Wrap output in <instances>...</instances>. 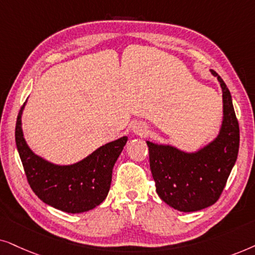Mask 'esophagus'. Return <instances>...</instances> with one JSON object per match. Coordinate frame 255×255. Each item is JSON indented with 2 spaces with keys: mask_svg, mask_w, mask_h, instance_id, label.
<instances>
[{
  "mask_svg": "<svg viewBox=\"0 0 255 255\" xmlns=\"http://www.w3.org/2000/svg\"><path fill=\"white\" fill-rule=\"evenodd\" d=\"M133 131H134L135 134H137V135L144 134V131H145L144 125H142V124H135V125L133 126Z\"/></svg>",
  "mask_w": 255,
  "mask_h": 255,
  "instance_id": "34e87169",
  "label": "esophagus"
}]
</instances>
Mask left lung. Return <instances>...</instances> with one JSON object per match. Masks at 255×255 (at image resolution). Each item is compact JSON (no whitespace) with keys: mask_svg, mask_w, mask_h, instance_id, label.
Returning <instances> with one entry per match:
<instances>
[{"mask_svg":"<svg viewBox=\"0 0 255 255\" xmlns=\"http://www.w3.org/2000/svg\"><path fill=\"white\" fill-rule=\"evenodd\" d=\"M223 93V120L217 136L193 151L172 144L145 141L156 192L165 204L181 212H195L218 201L236 164L239 151V125L232 97L216 71Z\"/></svg>","mask_w":255,"mask_h":255,"instance_id":"obj_1","label":"left lung"}]
</instances>
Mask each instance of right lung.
Masks as SVG:
<instances>
[{
    "label": "right lung",
    "mask_w": 255,
    "mask_h": 255,
    "mask_svg": "<svg viewBox=\"0 0 255 255\" xmlns=\"http://www.w3.org/2000/svg\"><path fill=\"white\" fill-rule=\"evenodd\" d=\"M16 121L15 140L22 164L32 191L45 204L67 213H83L100 205L110 191L115 162L128 136L101 145L72 164H57L37 155L26 143L22 114Z\"/></svg>",
    "instance_id": "add662e5"
}]
</instances>
